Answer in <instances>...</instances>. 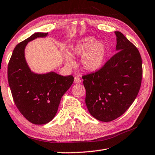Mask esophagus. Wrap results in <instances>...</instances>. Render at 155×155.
<instances>
[{
    "label": "esophagus",
    "mask_w": 155,
    "mask_h": 155,
    "mask_svg": "<svg viewBox=\"0 0 155 155\" xmlns=\"http://www.w3.org/2000/svg\"><path fill=\"white\" fill-rule=\"evenodd\" d=\"M81 82V80L78 77H76L74 78V83H76V84H78V83H80Z\"/></svg>",
    "instance_id": "obj_1"
}]
</instances>
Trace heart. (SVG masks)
Segmentation results:
<instances>
[{
  "instance_id": "1",
  "label": "heart",
  "mask_w": 155,
  "mask_h": 155,
  "mask_svg": "<svg viewBox=\"0 0 155 155\" xmlns=\"http://www.w3.org/2000/svg\"><path fill=\"white\" fill-rule=\"evenodd\" d=\"M107 47L101 41H97L94 37H86L78 41L72 49L73 54L83 58L82 66L85 70L94 72L101 68L107 54ZM66 65L75 68L76 63L70 56H65Z\"/></svg>"
}]
</instances>
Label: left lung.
<instances>
[{"label": "left lung", "mask_w": 155, "mask_h": 155, "mask_svg": "<svg viewBox=\"0 0 155 155\" xmlns=\"http://www.w3.org/2000/svg\"><path fill=\"white\" fill-rule=\"evenodd\" d=\"M114 33L117 52L99 71L83 77L88 111L104 122L117 119L130 107L143 73L139 50L121 32Z\"/></svg>", "instance_id": "obj_1"}]
</instances>
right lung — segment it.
I'll use <instances>...</instances> for the list:
<instances>
[{"mask_svg":"<svg viewBox=\"0 0 155 155\" xmlns=\"http://www.w3.org/2000/svg\"><path fill=\"white\" fill-rule=\"evenodd\" d=\"M48 33L36 32L17 45L7 69V78L17 108L29 122L48 124L57 112L63 95L72 85V75L63 77L53 71L45 74L32 72L25 56L28 43Z\"/></svg>","mask_w":155,"mask_h":155,"instance_id":"right-lung-1","label":"right lung"}]
</instances>
